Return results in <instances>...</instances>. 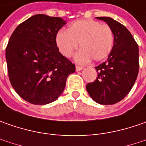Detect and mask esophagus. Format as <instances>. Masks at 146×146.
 <instances>
[{
	"label": "esophagus",
	"instance_id": "1",
	"mask_svg": "<svg viewBox=\"0 0 146 146\" xmlns=\"http://www.w3.org/2000/svg\"><path fill=\"white\" fill-rule=\"evenodd\" d=\"M83 67H82V66H76V71H81Z\"/></svg>",
	"mask_w": 146,
	"mask_h": 146
}]
</instances>
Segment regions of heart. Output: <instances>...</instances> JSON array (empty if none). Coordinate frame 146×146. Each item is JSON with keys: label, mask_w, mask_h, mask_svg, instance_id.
Wrapping results in <instances>:
<instances>
[{"label": "heart", "mask_w": 146, "mask_h": 146, "mask_svg": "<svg viewBox=\"0 0 146 146\" xmlns=\"http://www.w3.org/2000/svg\"><path fill=\"white\" fill-rule=\"evenodd\" d=\"M56 43L65 57H70L80 43L82 49L75 56L78 63H87L91 59L100 61L111 52L114 35L108 25L84 19L71 23L67 31H60L56 36Z\"/></svg>", "instance_id": "1"}]
</instances>
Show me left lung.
Listing matches in <instances>:
<instances>
[{
  "mask_svg": "<svg viewBox=\"0 0 146 146\" xmlns=\"http://www.w3.org/2000/svg\"><path fill=\"white\" fill-rule=\"evenodd\" d=\"M111 28L114 45L108 60L95 67L96 80L86 85L94 101L111 105L121 101L133 88L139 70V48L133 35L121 23L109 17H97Z\"/></svg>",
  "mask_w": 146,
  "mask_h": 146,
  "instance_id": "1",
  "label": "left lung"
}]
</instances>
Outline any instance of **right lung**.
<instances>
[{
  "label": "right lung",
  "instance_id": "right-lung-1",
  "mask_svg": "<svg viewBox=\"0 0 146 146\" xmlns=\"http://www.w3.org/2000/svg\"><path fill=\"white\" fill-rule=\"evenodd\" d=\"M66 22L45 14L18 25L5 49L8 74L18 95L28 103L45 105L64 90L75 65L59 52L56 36Z\"/></svg>",
  "mask_w": 146,
  "mask_h": 146
}]
</instances>
